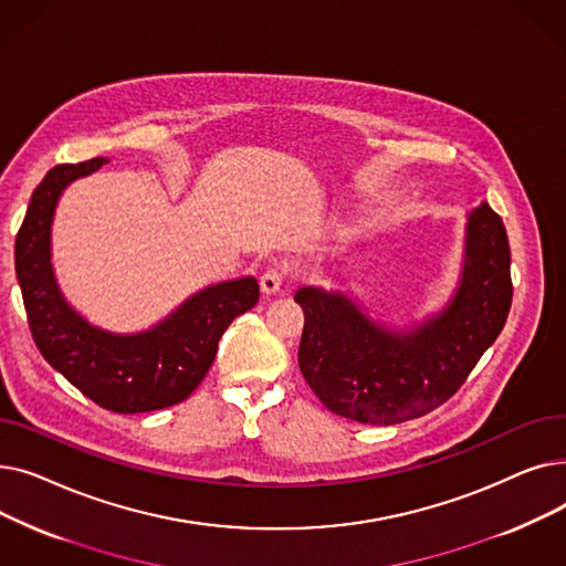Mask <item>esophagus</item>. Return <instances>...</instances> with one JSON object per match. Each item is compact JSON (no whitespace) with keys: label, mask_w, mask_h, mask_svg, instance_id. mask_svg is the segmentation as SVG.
Listing matches in <instances>:
<instances>
[{"label":"esophagus","mask_w":566,"mask_h":566,"mask_svg":"<svg viewBox=\"0 0 566 566\" xmlns=\"http://www.w3.org/2000/svg\"><path fill=\"white\" fill-rule=\"evenodd\" d=\"M261 293H265V295H275L280 289H282V284H284V273L282 271H277V268H271V271H265L263 275H261Z\"/></svg>","instance_id":"34e87169"}]
</instances>
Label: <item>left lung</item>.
<instances>
[{
	"label": "left lung",
	"instance_id": "1",
	"mask_svg": "<svg viewBox=\"0 0 566 566\" xmlns=\"http://www.w3.org/2000/svg\"><path fill=\"white\" fill-rule=\"evenodd\" d=\"M510 241L482 201L465 222L450 301L424 321L390 328L344 291L303 286L298 365L321 403L363 424H399L448 401L497 339L512 307Z\"/></svg>",
	"mask_w": 566,
	"mask_h": 566
}]
</instances>
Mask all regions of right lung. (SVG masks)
Instances as JSON below:
<instances>
[{
  "label": "right lung",
  "mask_w": 566,
  "mask_h": 566,
  "mask_svg": "<svg viewBox=\"0 0 566 566\" xmlns=\"http://www.w3.org/2000/svg\"><path fill=\"white\" fill-rule=\"evenodd\" d=\"M107 158L59 165L29 201L15 238V275L32 337L52 369L112 412H146L188 399L211 369L229 323L252 310V275L208 284L163 321L139 333H112L84 318L56 282L52 222L64 190Z\"/></svg>",
  "instance_id": "right-lung-1"
}]
</instances>
